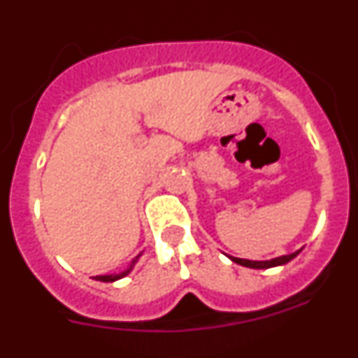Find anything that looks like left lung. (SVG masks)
I'll return each instance as SVG.
<instances>
[{"label":"left lung","instance_id":"left-lung-1","mask_svg":"<svg viewBox=\"0 0 358 358\" xmlns=\"http://www.w3.org/2000/svg\"><path fill=\"white\" fill-rule=\"evenodd\" d=\"M299 251L292 252V255H285V256H278V258H273V260H265V262H252V260H243V258H235V256H229L231 260L235 262V264L243 265V267L249 268H268V267H276V265H283L287 262H290L294 256L297 255Z\"/></svg>","mask_w":358,"mask_h":358}]
</instances>
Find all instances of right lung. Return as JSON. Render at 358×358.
I'll use <instances>...</instances> for the list:
<instances>
[{
  "label": "right lung",
  "instance_id": "1",
  "mask_svg": "<svg viewBox=\"0 0 358 358\" xmlns=\"http://www.w3.org/2000/svg\"><path fill=\"white\" fill-rule=\"evenodd\" d=\"M136 260H138V258H136ZM136 260H132L131 267H129L127 271H123V273H120V274H110V276H96V280H98V281H106V283H109V281H116V280H120V278L127 276V274L132 271V267H134Z\"/></svg>",
  "mask_w": 358,
  "mask_h": 358
}]
</instances>
